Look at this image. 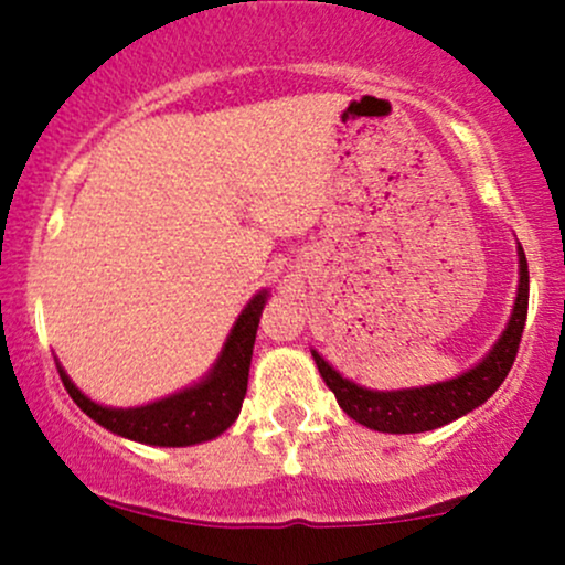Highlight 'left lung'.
I'll return each mask as SVG.
<instances>
[{
  "mask_svg": "<svg viewBox=\"0 0 565 565\" xmlns=\"http://www.w3.org/2000/svg\"><path fill=\"white\" fill-rule=\"evenodd\" d=\"M518 276H521L518 278V297L502 337L483 355V361H478L476 366L454 380L425 387H408V391H369V387L355 385L340 372H334L313 350L316 366H319L323 382L334 393L342 412L353 417L355 423L380 433H425L449 425L462 414L486 404L508 377L512 361L518 355V345H521L523 327H526L529 263L521 244H518Z\"/></svg>",
  "mask_w": 565,
  "mask_h": 565,
  "instance_id": "obj_1",
  "label": "left lung"
}]
</instances>
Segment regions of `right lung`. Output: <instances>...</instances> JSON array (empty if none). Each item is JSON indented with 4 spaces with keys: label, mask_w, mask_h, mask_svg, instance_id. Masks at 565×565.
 I'll list each match as a JSON object with an SVG mask.
<instances>
[{
    "label": "right lung",
    "mask_w": 565,
    "mask_h": 565,
    "mask_svg": "<svg viewBox=\"0 0 565 565\" xmlns=\"http://www.w3.org/2000/svg\"><path fill=\"white\" fill-rule=\"evenodd\" d=\"M265 300H268V291L252 297L233 323L223 353L204 380L193 387H185V391L153 401V404L135 408L100 406L93 398H87L61 366H57V372H61L63 385H66L74 404L89 419H95L97 425L116 433V436L148 446H193L201 440H212L228 430L242 412L252 348H255L257 323H260Z\"/></svg>",
    "instance_id": "right-lung-1"
}]
</instances>
